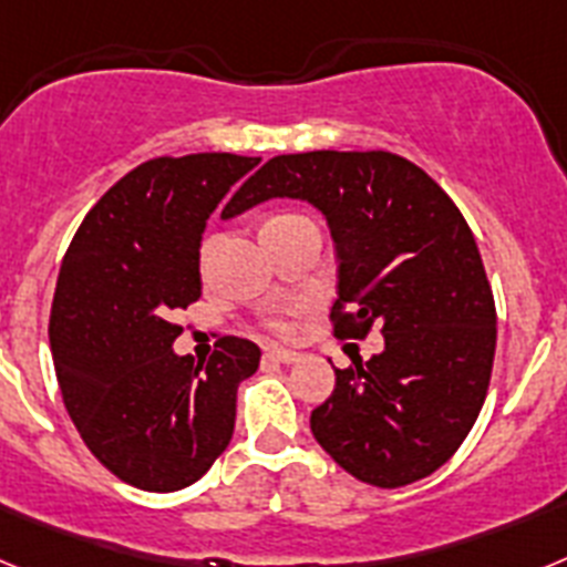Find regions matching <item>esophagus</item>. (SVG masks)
<instances>
[{"mask_svg": "<svg viewBox=\"0 0 567 567\" xmlns=\"http://www.w3.org/2000/svg\"><path fill=\"white\" fill-rule=\"evenodd\" d=\"M264 358L275 360V363H295V360H298L300 354L298 352H289V349H278V346H269Z\"/></svg>", "mask_w": 567, "mask_h": 567, "instance_id": "esophagus-1", "label": "esophagus"}]
</instances>
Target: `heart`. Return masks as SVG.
<instances>
[{
	"instance_id": "obj_1",
	"label": "heart",
	"mask_w": 567,
	"mask_h": 567,
	"mask_svg": "<svg viewBox=\"0 0 567 567\" xmlns=\"http://www.w3.org/2000/svg\"><path fill=\"white\" fill-rule=\"evenodd\" d=\"M289 218H303V215L284 213V215H275V218H269V221H289ZM207 252H209V240H207V244H204V258H207ZM267 329L272 334H278V338H292V334H295L292 312H275V315H269V318H267Z\"/></svg>"
}]
</instances>
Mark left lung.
Returning a JSON list of instances; mask_svg holds the SVG:
<instances>
[{
	"label": "left lung",
	"instance_id": "1",
	"mask_svg": "<svg viewBox=\"0 0 567 567\" xmlns=\"http://www.w3.org/2000/svg\"><path fill=\"white\" fill-rule=\"evenodd\" d=\"M289 195L327 215L338 249L332 329L380 327L385 349L334 369L309 417L329 457L352 477L400 488L454 457L485 403L497 307L477 240L432 175L389 150H312L269 158L224 218Z\"/></svg>",
	"mask_w": 567,
	"mask_h": 567
}]
</instances>
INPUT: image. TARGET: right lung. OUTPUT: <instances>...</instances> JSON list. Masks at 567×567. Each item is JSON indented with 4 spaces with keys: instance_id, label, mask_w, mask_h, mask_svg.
I'll use <instances>...</instances> for the list:
<instances>
[{
    "instance_id": "add662e5",
    "label": "right lung",
    "mask_w": 567,
    "mask_h": 567,
    "mask_svg": "<svg viewBox=\"0 0 567 567\" xmlns=\"http://www.w3.org/2000/svg\"><path fill=\"white\" fill-rule=\"evenodd\" d=\"M258 162L150 158L93 204L64 252L50 309L64 409L90 454L135 488H187L233 440L238 383L258 369L260 349L224 334L207 363L178 358L173 315L202 295L209 213Z\"/></svg>"
}]
</instances>
